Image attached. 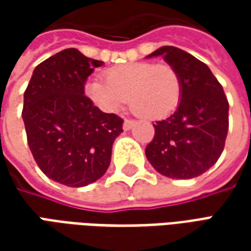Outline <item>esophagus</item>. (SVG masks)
Segmentation results:
<instances>
[{"mask_svg":"<svg viewBox=\"0 0 251 251\" xmlns=\"http://www.w3.org/2000/svg\"><path fill=\"white\" fill-rule=\"evenodd\" d=\"M133 125H134V121L125 120V122H124V130H130Z\"/></svg>","mask_w":251,"mask_h":251,"instance_id":"34e87169","label":"esophagus"}]
</instances>
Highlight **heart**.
<instances>
[{"label":"heart","instance_id":"heart-1","mask_svg":"<svg viewBox=\"0 0 251 251\" xmlns=\"http://www.w3.org/2000/svg\"><path fill=\"white\" fill-rule=\"evenodd\" d=\"M88 99L104 113L120 111L129 98L131 110L151 121L168 117L181 98V80L168 63L134 62L106 72V80L90 77L84 86Z\"/></svg>","mask_w":251,"mask_h":251}]
</instances>
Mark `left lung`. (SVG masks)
<instances>
[{"instance_id":"8db88e82","label":"left lung","mask_w":251,"mask_h":251,"mask_svg":"<svg viewBox=\"0 0 251 251\" xmlns=\"http://www.w3.org/2000/svg\"><path fill=\"white\" fill-rule=\"evenodd\" d=\"M163 56L177 71L181 98L177 109L154 126L145 149L149 163L171 179H192L221 157L228 131V102L211 70L188 52L165 46L148 57Z\"/></svg>"}]
</instances>
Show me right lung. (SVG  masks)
<instances>
[{
	"label": "right lung",
	"instance_id": "add662e5",
	"mask_svg": "<svg viewBox=\"0 0 251 251\" xmlns=\"http://www.w3.org/2000/svg\"><path fill=\"white\" fill-rule=\"evenodd\" d=\"M103 62L68 48L36 67L24 93V120L33 158L53 181L84 187L100 179L124 120L84 95V83Z\"/></svg>",
	"mask_w": 251,
	"mask_h": 251
}]
</instances>
